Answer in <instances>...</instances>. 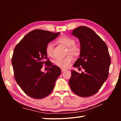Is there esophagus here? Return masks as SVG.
Returning <instances> with one entry per match:
<instances>
[{
	"label": "esophagus",
	"mask_w": 121,
	"mask_h": 121,
	"mask_svg": "<svg viewBox=\"0 0 121 121\" xmlns=\"http://www.w3.org/2000/svg\"><path fill=\"white\" fill-rule=\"evenodd\" d=\"M66 69H63V68H61V71L62 72H64V71H66Z\"/></svg>",
	"instance_id": "esophagus-1"
}]
</instances>
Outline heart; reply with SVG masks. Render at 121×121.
<instances>
[{
    "label": "heart",
    "mask_w": 121,
    "mask_h": 121,
    "mask_svg": "<svg viewBox=\"0 0 121 121\" xmlns=\"http://www.w3.org/2000/svg\"><path fill=\"white\" fill-rule=\"evenodd\" d=\"M58 42L69 47V52L78 55L80 52V48L78 46L75 45V40L68 36L63 35L59 38ZM53 44L52 43H48L46 47V53L49 56H53ZM73 60V56L71 55H69L65 58L63 59H57L55 61V64L59 67L61 68H66L70 66L72 61Z\"/></svg>",
    "instance_id": "b5f03b06"
}]
</instances>
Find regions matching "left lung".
Here are the masks:
<instances>
[{
    "label": "left lung",
    "instance_id": "left-lung-1",
    "mask_svg": "<svg viewBox=\"0 0 121 121\" xmlns=\"http://www.w3.org/2000/svg\"><path fill=\"white\" fill-rule=\"evenodd\" d=\"M72 34L81 43L79 58L74 67L83 68L79 74L71 71L69 81L70 88L79 96L87 97L96 94L109 75L111 58L106 43L90 28L81 26L73 30Z\"/></svg>",
    "mask_w": 121,
    "mask_h": 121
}]
</instances>
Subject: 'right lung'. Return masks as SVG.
<instances>
[{"mask_svg": "<svg viewBox=\"0 0 121 121\" xmlns=\"http://www.w3.org/2000/svg\"><path fill=\"white\" fill-rule=\"evenodd\" d=\"M60 33L33 30L14 48L11 62L15 79L22 91L33 98L42 99L49 95L61 74L60 69L52 65L46 53V45ZM45 59L48 60L45 61ZM43 64L51 67L46 73L41 71Z\"/></svg>", "mask_w": 121, "mask_h": 121, "instance_id": "obj_1", "label": "right lung"}]
</instances>
